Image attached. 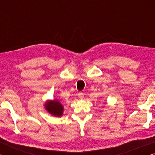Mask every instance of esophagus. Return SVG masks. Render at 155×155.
I'll return each instance as SVG.
<instances>
[{
	"label": "esophagus",
	"mask_w": 155,
	"mask_h": 155,
	"mask_svg": "<svg viewBox=\"0 0 155 155\" xmlns=\"http://www.w3.org/2000/svg\"><path fill=\"white\" fill-rule=\"evenodd\" d=\"M78 97H79V98L83 99V97H84V94L83 93H78Z\"/></svg>",
	"instance_id": "1"
}]
</instances>
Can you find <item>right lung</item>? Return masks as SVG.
Segmentation results:
<instances>
[{
	"label": "right lung",
	"instance_id": "right-lung-1",
	"mask_svg": "<svg viewBox=\"0 0 155 155\" xmlns=\"http://www.w3.org/2000/svg\"><path fill=\"white\" fill-rule=\"evenodd\" d=\"M45 109L51 115H54L56 117H61L63 115L64 111V107L57 100H52V101H48L44 104Z\"/></svg>",
	"mask_w": 155,
	"mask_h": 155
}]
</instances>
